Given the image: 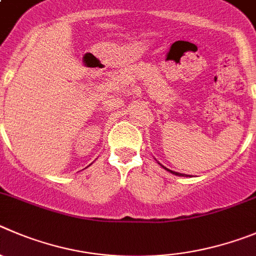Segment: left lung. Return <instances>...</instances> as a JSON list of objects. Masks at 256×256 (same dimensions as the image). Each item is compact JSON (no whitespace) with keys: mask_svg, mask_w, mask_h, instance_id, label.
Masks as SVG:
<instances>
[{"mask_svg":"<svg viewBox=\"0 0 256 256\" xmlns=\"http://www.w3.org/2000/svg\"><path fill=\"white\" fill-rule=\"evenodd\" d=\"M160 164V162H158ZM161 165V164H160ZM162 166V165H161ZM164 168H165V170H168V172H171V174H175V175H178V176H189V175H184V174H180V172H175V171H172V170H170V168H165V166H162Z\"/></svg>","mask_w":256,"mask_h":256,"instance_id":"1","label":"left lung"}]
</instances>
